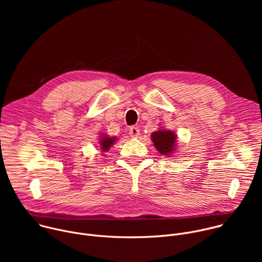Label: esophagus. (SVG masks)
I'll list each match as a JSON object with an SVG mask.
<instances>
[{"mask_svg": "<svg viewBox=\"0 0 262 262\" xmlns=\"http://www.w3.org/2000/svg\"><path fill=\"white\" fill-rule=\"evenodd\" d=\"M129 136H130L132 138H137V137H139V136H140V129H139V127H137V126H132V127L129 128Z\"/></svg>", "mask_w": 262, "mask_h": 262, "instance_id": "34e87169", "label": "esophagus"}]
</instances>
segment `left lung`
Segmentation results:
<instances>
[{
  "label": "left lung",
  "mask_w": 262,
  "mask_h": 262,
  "mask_svg": "<svg viewBox=\"0 0 262 262\" xmlns=\"http://www.w3.org/2000/svg\"><path fill=\"white\" fill-rule=\"evenodd\" d=\"M175 136L169 130H158L152 133L151 138L156 148L164 156H168L173 151V146L175 144Z\"/></svg>",
  "instance_id": "left-lung-1"
}]
</instances>
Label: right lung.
<instances>
[{
    "label": "right lung",
    "instance_id": "1",
    "mask_svg": "<svg viewBox=\"0 0 262 262\" xmlns=\"http://www.w3.org/2000/svg\"><path fill=\"white\" fill-rule=\"evenodd\" d=\"M116 139L113 137V138H107V137H103L101 138V141H100V145H101V149L102 150H107L108 147L112 146V144L114 143Z\"/></svg>",
    "mask_w": 262,
    "mask_h": 262
}]
</instances>
